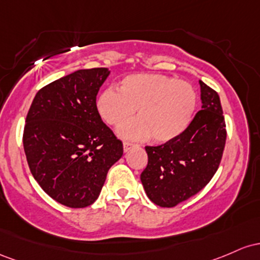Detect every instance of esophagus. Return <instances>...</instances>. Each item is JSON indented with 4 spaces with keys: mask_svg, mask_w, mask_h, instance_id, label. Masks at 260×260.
<instances>
[{
    "mask_svg": "<svg viewBox=\"0 0 260 260\" xmlns=\"http://www.w3.org/2000/svg\"><path fill=\"white\" fill-rule=\"evenodd\" d=\"M134 144H131V142H124V152H129L131 148L134 147Z\"/></svg>",
    "mask_w": 260,
    "mask_h": 260,
    "instance_id": "34e87169",
    "label": "esophagus"
}]
</instances>
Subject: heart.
<instances>
[{
  "label": "heart",
  "mask_w": 260,
  "mask_h": 260,
  "mask_svg": "<svg viewBox=\"0 0 260 260\" xmlns=\"http://www.w3.org/2000/svg\"><path fill=\"white\" fill-rule=\"evenodd\" d=\"M198 107V93L190 83L159 74L126 76L119 89L108 87L99 93L97 110L112 126L130 120L138 110V119L120 127L127 140L152 136L156 142L179 138L193 121Z\"/></svg>",
  "instance_id": "obj_1"
}]
</instances>
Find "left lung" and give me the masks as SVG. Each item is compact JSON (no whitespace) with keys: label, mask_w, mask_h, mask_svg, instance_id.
I'll return each mask as SVG.
<instances>
[{"label":"left lung","mask_w":260,"mask_h":260,"mask_svg":"<svg viewBox=\"0 0 260 260\" xmlns=\"http://www.w3.org/2000/svg\"><path fill=\"white\" fill-rule=\"evenodd\" d=\"M201 110L179 138L146 146L148 162L141 183L148 199L173 208L199 193L216 173L226 144V124L217 92L199 81Z\"/></svg>","instance_id":"1"}]
</instances>
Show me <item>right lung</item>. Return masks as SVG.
I'll list each match as a JSON object with an SVG mask.
<instances>
[{
  "instance_id": "add662e5",
  "label": "right lung",
  "mask_w": 260,
  "mask_h": 260,
  "mask_svg": "<svg viewBox=\"0 0 260 260\" xmlns=\"http://www.w3.org/2000/svg\"><path fill=\"white\" fill-rule=\"evenodd\" d=\"M110 71L78 70L43 87L25 119L23 146L38 184L69 208H86L99 197L122 142L97 110L99 88Z\"/></svg>"
}]
</instances>
